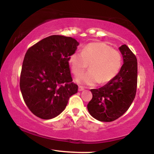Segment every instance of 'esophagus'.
I'll return each instance as SVG.
<instances>
[{"instance_id": "1", "label": "esophagus", "mask_w": 154, "mask_h": 154, "mask_svg": "<svg viewBox=\"0 0 154 154\" xmlns=\"http://www.w3.org/2000/svg\"><path fill=\"white\" fill-rule=\"evenodd\" d=\"M84 90V88L82 87V86H79V91H83Z\"/></svg>"}]
</instances>
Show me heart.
Returning a JSON list of instances; mask_svg holds the SVG:
<instances>
[{
	"instance_id": "obj_1",
	"label": "heart",
	"mask_w": 154,
	"mask_h": 154,
	"mask_svg": "<svg viewBox=\"0 0 154 154\" xmlns=\"http://www.w3.org/2000/svg\"><path fill=\"white\" fill-rule=\"evenodd\" d=\"M71 71L79 76L90 65V71L78 78L76 81L93 86L111 82L118 75L122 66L121 54L104 43H92L81 52H74L69 60Z\"/></svg>"
}]
</instances>
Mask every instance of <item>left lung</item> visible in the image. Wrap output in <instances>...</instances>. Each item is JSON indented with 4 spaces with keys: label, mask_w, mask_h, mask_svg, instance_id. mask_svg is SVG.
I'll return each instance as SVG.
<instances>
[{
    "label": "left lung",
    "mask_w": 154,
    "mask_h": 154,
    "mask_svg": "<svg viewBox=\"0 0 154 154\" xmlns=\"http://www.w3.org/2000/svg\"><path fill=\"white\" fill-rule=\"evenodd\" d=\"M123 64L118 75L98 89L90 90L92 99L88 110L94 119L102 122L115 121L125 113L135 97L137 84V60L126 45L119 48Z\"/></svg>",
    "instance_id": "8db88e82"
}]
</instances>
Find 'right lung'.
<instances>
[{
	"label": "right lung",
	"instance_id": "obj_1",
	"mask_svg": "<svg viewBox=\"0 0 154 154\" xmlns=\"http://www.w3.org/2000/svg\"><path fill=\"white\" fill-rule=\"evenodd\" d=\"M79 43L71 37L53 35L29 48L23 61L20 90L26 106L42 119H51L66 108L78 92L69 60Z\"/></svg>",
	"mask_w": 154,
	"mask_h": 154
}]
</instances>
